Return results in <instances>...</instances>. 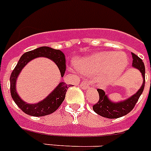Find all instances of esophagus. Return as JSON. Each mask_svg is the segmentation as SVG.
<instances>
[{
  "label": "esophagus",
  "mask_w": 151,
  "mask_h": 151,
  "mask_svg": "<svg viewBox=\"0 0 151 151\" xmlns=\"http://www.w3.org/2000/svg\"><path fill=\"white\" fill-rule=\"evenodd\" d=\"M80 86L83 89H86V88H89V84L86 81H83V82H82L80 84Z\"/></svg>",
  "instance_id": "1"
}]
</instances>
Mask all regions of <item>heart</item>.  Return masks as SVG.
<instances>
[{"label":"heart","mask_w":151,"mask_h":151,"mask_svg":"<svg viewBox=\"0 0 151 151\" xmlns=\"http://www.w3.org/2000/svg\"><path fill=\"white\" fill-rule=\"evenodd\" d=\"M77 66L86 74L104 73L100 82L106 83L118 78L127 66V60L122 54L100 52L77 63Z\"/></svg>","instance_id":"b5f03b06"}]
</instances>
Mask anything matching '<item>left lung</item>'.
<instances>
[{
  "mask_svg": "<svg viewBox=\"0 0 151 151\" xmlns=\"http://www.w3.org/2000/svg\"><path fill=\"white\" fill-rule=\"evenodd\" d=\"M131 55L133 58L132 65L134 67L138 69L143 76L144 82L141 88L133 96H131L125 101H121L119 103H114L111 101L105 95V91L102 89L98 88L97 91L99 94V100L97 103H95L92 108L94 111L99 115L107 118H118L126 115L133 110L140 95L142 94L145 86V66L142 60L137 55H135L133 52H131Z\"/></svg>",
  "mask_w": 151,
  "mask_h": 151,
  "instance_id": "1",
  "label": "left lung"
}]
</instances>
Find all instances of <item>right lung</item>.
<instances>
[{
	"label": "right lung",
	"instance_id": "right-lung-1",
	"mask_svg": "<svg viewBox=\"0 0 151 151\" xmlns=\"http://www.w3.org/2000/svg\"><path fill=\"white\" fill-rule=\"evenodd\" d=\"M40 56L47 57L50 60H53L60 69L61 76L63 77L64 76L65 71V59L64 53L59 50H54L48 46H42L36 50L25 52L24 55H22L20 60L18 61L17 64L11 73V78H10L11 94L14 102L16 103L17 105L24 113L34 117L48 115L57 110L58 108L61 105L65 99L67 89L69 87H70L69 85L65 84L64 82H60L52 93L48 95L44 100L37 104L30 105L21 100V99L17 94L16 88H15L17 78L18 75L20 74L22 69L27 64V63H29V61Z\"/></svg>",
	"mask_w": 151,
	"mask_h": 151
}]
</instances>
